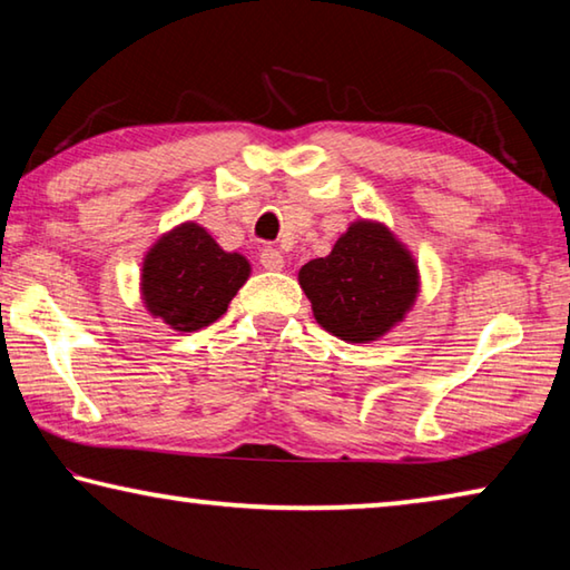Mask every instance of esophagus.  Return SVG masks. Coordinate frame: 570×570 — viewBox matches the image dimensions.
<instances>
[{
    "label": "esophagus",
    "mask_w": 570,
    "mask_h": 570,
    "mask_svg": "<svg viewBox=\"0 0 570 570\" xmlns=\"http://www.w3.org/2000/svg\"><path fill=\"white\" fill-rule=\"evenodd\" d=\"M258 262H262V266L266 268V272H282V266H284V256H282V250H276V248H264L262 250V256H258Z\"/></svg>",
    "instance_id": "obj_1"
}]
</instances>
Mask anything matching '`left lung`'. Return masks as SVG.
Instances as JSON below:
<instances>
[{"label":"left lung","mask_w":570,"mask_h":570,"mask_svg":"<svg viewBox=\"0 0 570 570\" xmlns=\"http://www.w3.org/2000/svg\"><path fill=\"white\" fill-rule=\"evenodd\" d=\"M298 284L326 332L362 344L382 336L412 306L417 266L387 228L360 220L330 256L302 266Z\"/></svg>","instance_id":"obj_1"}]
</instances>
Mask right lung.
<instances>
[{
    "label": "right lung",
    "instance_id": "obj_1",
    "mask_svg": "<svg viewBox=\"0 0 570 570\" xmlns=\"http://www.w3.org/2000/svg\"><path fill=\"white\" fill-rule=\"evenodd\" d=\"M248 278V262L226 254L204 228L183 224L150 248L142 264L148 312L178 332H196L226 314Z\"/></svg>",
    "mask_w": 570,
    "mask_h": 570
}]
</instances>
